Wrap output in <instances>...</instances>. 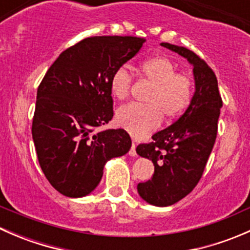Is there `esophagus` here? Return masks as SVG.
<instances>
[{"instance_id":"obj_1","label":"esophagus","mask_w":250,"mask_h":250,"mask_svg":"<svg viewBox=\"0 0 250 250\" xmlns=\"http://www.w3.org/2000/svg\"><path fill=\"white\" fill-rule=\"evenodd\" d=\"M135 147H137V145L133 143L132 147H130V150H129V156H132V157H135V156H137V151H135Z\"/></svg>"}]
</instances>
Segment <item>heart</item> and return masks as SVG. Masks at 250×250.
<instances>
[{
	"mask_svg": "<svg viewBox=\"0 0 250 250\" xmlns=\"http://www.w3.org/2000/svg\"><path fill=\"white\" fill-rule=\"evenodd\" d=\"M176 71V65L165 55L148 58L139 65L141 78L152 84L145 99L147 105H125L116 115L118 125L132 137H147L160 127L163 116L170 122L188 109L192 99V81L188 75ZM132 83L127 66L117 67L110 78L111 93L116 99H125Z\"/></svg>",
	"mask_w": 250,
	"mask_h": 250,
	"instance_id": "1",
	"label": "heart"
}]
</instances>
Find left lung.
Wrapping results in <instances>:
<instances>
[{
  "label": "left lung",
  "mask_w": 250,
  "mask_h": 250,
  "mask_svg": "<svg viewBox=\"0 0 250 250\" xmlns=\"http://www.w3.org/2000/svg\"><path fill=\"white\" fill-rule=\"evenodd\" d=\"M161 46L188 59L195 80V93L183 116L153 134L152 143L137 147L138 155L155 166L151 180L138 184V193L148 204L168 207L188 195L200 181L215 143L223 102L215 74L204 60L185 47L165 42Z\"/></svg>",
  "instance_id": "1"
}]
</instances>
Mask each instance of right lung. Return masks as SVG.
I'll use <instances>...</instances> for the list:
<instances>
[{
	"label": "right lung",
	"instance_id": "1",
	"mask_svg": "<svg viewBox=\"0 0 250 250\" xmlns=\"http://www.w3.org/2000/svg\"><path fill=\"white\" fill-rule=\"evenodd\" d=\"M144 42L133 36L88 37L64 50L44 75L37 89L32 139L42 172L62 195H89L102 180L105 163L129 151L125 130L95 129L113 116V71Z\"/></svg>",
	"mask_w": 250,
	"mask_h": 250
}]
</instances>
